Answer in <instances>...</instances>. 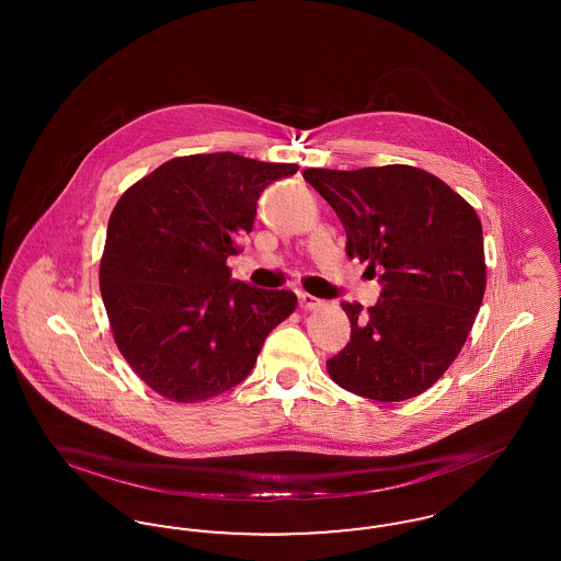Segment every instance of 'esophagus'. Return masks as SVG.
Instances as JSON below:
<instances>
[{
  "instance_id": "1",
  "label": "esophagus",
  "mask_w": 561,
  "mask_h": 561,
  "mask_svg": "<svg viewBox=\"0 0 561 561\" xmlns=\"http://www.w3.org/2000/svg\"><path fill=\"white\" fill-rule=\"evenodd\" d=\"M298 302H300V309L305 311H311V309H318L321 305L320 298L313 296V294L300 293L298 294Z\"/></svg>"
}]
</instances>
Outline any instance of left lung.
<instances>
[{"instance_id":"obj_1","label":"left lung","mask_w":561,"mask_h":561,"mask_svg":"<svg viewBox=\"0 0 561 561\" xmlns=\"http://www.w3.org/2000/svg\"><path fill=\"white\" fill-rule=\"evenodd\" d=\"M302 176L341 218L348 256L382 284L368 316L343 302L351 341L325 362L330 378L368 400L425 393L460 353L485 293L478 214L414 165L307 168Z\"/></svg>"}]
</instances>
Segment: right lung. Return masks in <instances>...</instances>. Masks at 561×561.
Wrapping results in <instances>:
<instances>
[{
	"label": "right lung",
	"instance_id": "1",
	"mask_svg": "<svg viewBox=\"0 0 561 561\" xmlns=\"http://www.w3.org/2000/svg\"><path fill=\"white\" fill-rule=\"evenodd\" d=\"M296 163L236 153L161 163L108 218L101 294L124 359L161 398L195 403L240 385L296 294L233 282L227 259L265 188Z\"/></svg>",
	"mask_w": 561,
	"mask_h": 561
}]
</instances>
